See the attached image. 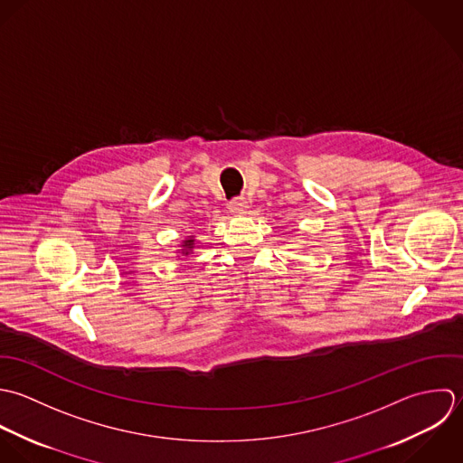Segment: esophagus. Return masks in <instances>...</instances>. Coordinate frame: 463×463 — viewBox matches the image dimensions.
I'll use <instances>...</instances> for the list:
<instances>
[{
	"label": "esophagus",
	"instance_id": "obj_1",
	"mask_svg": "<svg viewBox=\"0 0 463 463\" xmlns=\"http://www.w3.org/2000/svg\"><path fill=\"white\" fill-rule=\"evenodd\" d=\"M247 209H249V203H247V200L245 198H232L231 202H229V211L232 213V214H245L247 213Z\"/></svg>",
	"mask_w": 463,
	"mask_h": 463
}]
</instances>
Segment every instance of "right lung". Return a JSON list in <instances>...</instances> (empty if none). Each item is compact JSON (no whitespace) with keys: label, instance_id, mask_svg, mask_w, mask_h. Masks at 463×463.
<instances>
[{"label":"right lung","instance_id":"obj_1","mask_svg":"<svg viewBox=\"0 0 463 463\" xmlns=\"http://www.w3.org/2000/svg\"><path fill=\"white\" fill-rule=\"evenodd\" d=\"M193 241H194V240H185L184 245H183V247H184L185 254H187V252L193 249Z\"/></svg>","mask_w":463,"mask_h":463}]
</instances>
